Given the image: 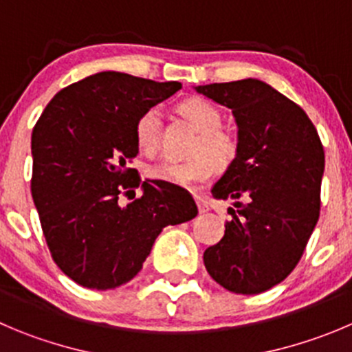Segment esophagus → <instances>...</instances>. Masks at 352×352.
Masks as SVG:
<instances>
[{"label": "esophagus", "mask_w": 352, "mask_h": 352, "mask_svg": "<svg viewBox=\"0 0 352 352\" xmlns=\"http://www.w3.org/2000/svg\"><path fill=\"white\" fill-rule=\"evenodd\" d=\"M195 202H197V206H199V212L200 214H204V212H207V210H209V206H207V200L204 199V197L195 195Z\"/></svg>", "instance_id": "1"}]
</instances>
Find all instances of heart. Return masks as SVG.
<instances>
[{
    "label": "heart",
    "instance_id": "obj_1",
    "mask_svg": "<svg viewBox=\"0 0 352 352\" xmlns=\"http://www.w3.org/2000/svg\"><path fill=\"white\" fill-rule=\"evenodd\" d=\"M179 110L200 131L193 146V155L197 157L186 162L160 160L148 167V176L155 182L190 188L199 183H206L216 167H228L239 155V140L233 133L221 129L223 116L214 103L204 98H192L183 102ZM159 133L160 110L157 107L146 109L135 126L140 150L148 155L155 153L159 148Z\"/></svg>",
    "mask_w": 352,
    "mask_h": 352
}]
</instances>
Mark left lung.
<instances>
[{"instance_id":"obj_1","label":"left lung","mask_w":352,"mask_h":352,"mask_svg":"<svg viewBox=\"0 0 352 352\" xmlns=\"http://www.w3.org/2000/svg\"><path fill=\"white\" fill-rule=\"evenodd\" d=\"M195 91L232 110L239 140V155L210 190L236 210L228 207L232 219L204 264L230 292H266L292 273L318 223L323 145L306 112L259 79Z\"/></svg>"}]
</instances>
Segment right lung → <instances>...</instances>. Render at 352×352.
<instances>
[{
  "label": "right lung",
  "mask_w": 352,
  "mask_h": 352,
  "mask_svg": "<svg viewBox=\"0 0 352 352\" xmlns=\"http://www.w3.org/2000/svg\"><path fill=\"white\" fill-rule=\"evenodd\" d=\"M182 82L98 72L53 96L32 129L31 192L56 266L86 289L109 290L138 274L167 224L197 216L182 186L142 183L128 164L138 155L135 126ZM142 185L144 195L118 200Z\"/></svg>",
  "instance_id": "right-lung-1"
}]
</instances>
